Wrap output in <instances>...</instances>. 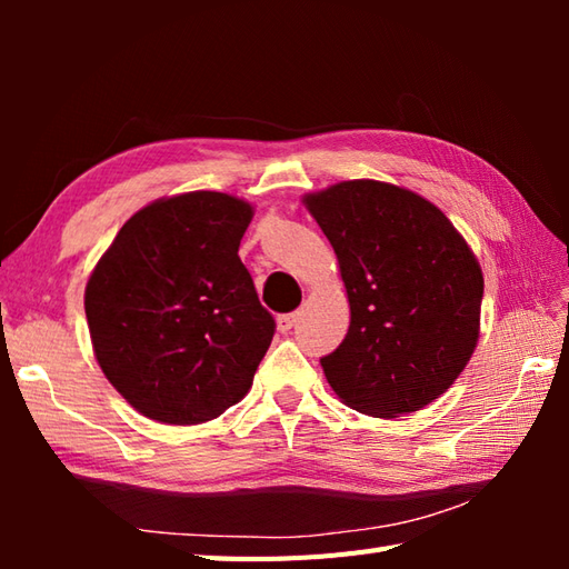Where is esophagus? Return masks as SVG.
Masks as SVG:
<instances>
[{
    "instance_id": "obj_1",
    "label": "esophagus",
    "mask_w": 569,
    "mask_h": 569,
    "mask_svg": "<svg viewBox=\"0 0 569 569\" xmlns=\"http://www.w3.org/2000/svg\"><path fill=\"white\" fill-rule=\"evenodd\" d=\"M298 322V312H288V316H278V330L291 332Z\"/></svg>"
}]
</instances>
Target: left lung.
<instances>
[{
    "label": "left lung",
    "mask_w": 569,
    "mask_h": 569,
    "mask_svg": "<svg viewBox=\"0 0 569 569\" xmlns=\"http://www.w3.org/2000/svg\"><path fill=\"white\" fill-rule=\"evenodd\" d=\"M340 261L349 330L320 365L359 413L398 418L445 393L475 352L485 276L426 198L345 180L306 198Z\"/></svg>",
    "instance_id": "8db88e82"
}]
</instances>
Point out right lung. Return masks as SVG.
Returning <instances> with one entry per match:
<instances>
[{"label": "right lung", "instance_id": "right-lung-1", "mask_svg": "<svg viewBox=\"0 0 569 569\" xmlns=\"http://www.w3.org/2000/svg\"><path fill=\"white\" fill-rule=\"evenodd\" d=\"M251 214L212 190L156 200L94 266L84 288L94 357L147 418L196 426L251 389L276 332L239 259Z\"/></svg>", "mask_w": 569, "mask_h": 569}]
</instances>
